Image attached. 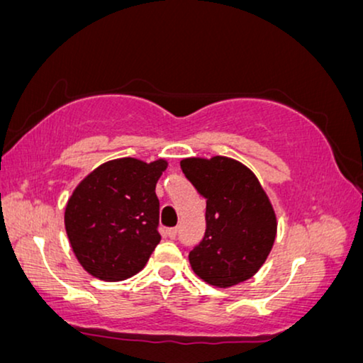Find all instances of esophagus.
<instances>
[{
	"instance_id": "1",
	"label": "esophagus",
	"mask_w": 363,
	"mask_h": 363,
	"mask_svg": "<svg viewBox=\"0 0 363 363\" xmlns=\"http://www.w3.org/2000/svg\"><path fill=\"white\" fill-rule=\"evenodd\" d=\"M166 235L169 236L171 240H174L176 235H177V230H176V228H167V230H166Z\"/></svg>"
}]
</instances>
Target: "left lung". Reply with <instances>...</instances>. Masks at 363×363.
<instances>
[{
    "label": "left lung",
    "mask_w": 363,
    "mask_h": 363,
    "mask_svg": "<svg viewBox=\"0 0 363 363\" xmlns=\"http://www.w3.org/2000/svg\"><path fill=\"white\" fill-rule=\"evenodd\" d=\"M182 172L207 200L205 230L189 262L203 282L226 289L251 279L269 256L277 218L250 167L226 156L184 158Z\"/></svg>",
    "instance_id": "8db88e82"
}]
</instances>
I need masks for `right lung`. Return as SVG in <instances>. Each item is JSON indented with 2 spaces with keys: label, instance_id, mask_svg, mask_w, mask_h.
Here are the masks:
<instances>
[{
  "label": "right lung",
  "instance_id": "1",
  "mask_svg": "<svg viewBox=\"0 0 363 363\" xmlns=\"http://www.w3.org/2000/svg\"><path fill=\"white\" fill-rule=\"evenodd\" d=\"M166 167L163 158H118L78 184L65 207V230L86 272L121 282L145 267L161 241L155 189Z\"/></svg>",
  "mask_w": 363,
  "mask_h": 363
}]
</instances>
